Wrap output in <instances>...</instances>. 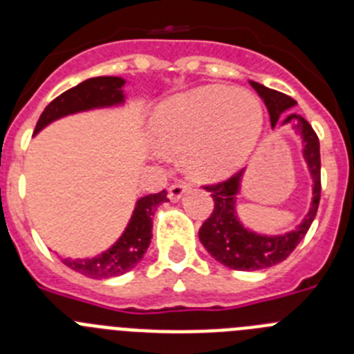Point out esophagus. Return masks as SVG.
<instances>
[{"instance_id":"esophagus-1","label":"esophagus","mask_w":354,"mask_h":354,"mask_svg":"<svg viewBox=\"0 0 354 354\" xmlns=\"http://www.w3.org/2000/svg\"><path fill=\"white\" fill-rule=\"evenodd\" d=\"M187 192H189V184L175 183V184H171L170 187H168V196H170V200L177 202V200H179L180 196H183L184 193H187Z\"/></svg>"}]
</instances>
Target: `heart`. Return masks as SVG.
<instances>
[{
  "mask_svg": "<svg viewBox=\"0 0 354 354\" xmlns=\"http://www.w3.org/2000/svg\"><path fill=\"white\" fill-rule=\"evenodd\" d=\"M150 127L162 149H184L193 174L220 179L250 158L264 129V109L248 92L202 86L161 102Z\"/></svg>",
  "mask_w": 354,
  "mask_h": 354,
  "instance_id": "b5f03b06",
  "label": "heart"
}]
</instances>
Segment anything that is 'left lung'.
<instances>
[{
	"instance_id": "left-lung-1",
	"label": "left lung",
	"mask_w": 354,
	"mask_h": 354,
	"mask_svg": "<svg viewBox=\"0 0 354 354\" xmlns=\"http://www.w3.org/2000/svg\"><path fill=\"white\" fill-rule=\"evenodd\" d=\"M250 84L264 99V104L270 111L271 126H277L278 120L282 124L296 120L294 127L301 134L303 156L314 179V198H312L310 211L305 216V220L294 230L282 236H261L243 227L236 216V195L239 193L243 170L228 177L227 180L204 186L207 192H211L214 209L200 227V243L220 264L239 271L264 270V268H271L278 262L286 261L308 232L317 214L319 200H321V152H319V138L315 131L299 115L292 113L283 118V111L296 104L292 97L268 88L255 81H250Z\"/></svg>"
}]
</instances>
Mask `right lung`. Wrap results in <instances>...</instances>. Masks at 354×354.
<instances>
[{"instance_id": "right-lung-1", "label": "right lung", "mask_w": 354, "mask_h": 354, "mask_svg": "<svg viewBox=\"0 0 354 354\" xmlns=\"http://www.w3.org/2000/svg\"><path fill=\"white\" fill-rule=\"evenodd\" d=\"M124 84L126 81L122 77L113 76L90 77L83 83L76 84L74 88L64 92L46 106L37 122L35 134L48 124H51L53 120L65 117V115L120 104L124 102V92H122ZM162 202H168L167 189L140 198L136 202L133 216H131L129 225L120 236V239L108 252L93 259H76V261L65 259L64 264L90 278H111L133 270L134 266L142 261L143 253L149 248L150 239H152V218H154L158 205Z\"/></svg>"}]
</instances>
